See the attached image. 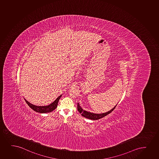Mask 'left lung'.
Instances as JSON below:
<instances>
[{
    "label": "left lung",
    "mask_w": 159,
    "mask_h": 159,
    "mask_svg": "<svg viewBox=\"0 0 159 159\" xmlns=\"http://www.w3.org/2000/svg\"><path fill=\"white\" fill-rule=\"evenodd\" d=\"M117 105L113 109H111V110L107 112L100 113V114H97V113H94L90 112H88V111H87L84 110L81 107L79 104V102H78L77 103V110L79 111V112L80 113L83 117H85L86 118L89 119H91V120H98V119H99L102 118L103 117L106 116L107 115L109 114L111 112L115 109V107H116Z\"/></svg>",
    "instance_id": "8db88e82"
}]
</instances>
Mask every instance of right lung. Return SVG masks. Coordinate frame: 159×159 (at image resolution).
I'll return each instance as SVG.
<instances>
[{
  "instance_id": "add662e5",
  "label": "right lung",
  "mask_w": 159,
  "mask_h": 159,
  "mask_svg": "<svg viewBox=\"0 0 159 159\" xmlns=\"http://www.w3.org/2000/svg\"><path fill=\"white\" fill-rule=\"evenodd\" d=\"M62 96V95L58 96L50 104L47 105V106H42V107L41 106H36L35 105L32 104H31L30 102L26 100V99H25V100L27 102V104H28V106L30 107V108L32 110L36 111V112L45 113L51 112H52V111L54 110L55 109L57 108V104H58V101H59V99H60Z\"/></svg>"
}]
</instances>
